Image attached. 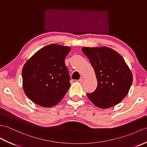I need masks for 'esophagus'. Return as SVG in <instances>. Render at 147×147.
Masks as SVG:
<instances>
[{"mask_svg":"<svg viewBox=\"0 0 147 147\" xmlns=\"http://www.w3.org/2000/svg\"><path fill=\"white\" fill-rule=\"evenodd\" d=\"M84 80H85V77H84V76H82V77L80 78V79L79 80V82H83Z\"/></svg>","mask_w":147,"mask_h":147,"instance_id":"34e87169","label":"esophagus"}]
</instances>
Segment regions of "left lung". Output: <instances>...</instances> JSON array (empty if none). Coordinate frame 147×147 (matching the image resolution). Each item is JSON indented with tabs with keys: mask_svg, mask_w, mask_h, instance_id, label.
<instances>
[{
	"mask_svg": "<svg viewBox=\"0 0 147 147\" xmlns=\"http://www.w3.org/2000/svg\"><path fill=\"white\" fill-rule=\"evenodd\" d=\"M94 69L97 87L87 93L96 107L107 109L121 102L127 95L133 82V74L123 57L107 47H83Z\"/></svg>",
	"mask_w": 147,
	"mask_h": 147,
	"instance_id": "1",
	"label": "left lung"
}]
</instances>
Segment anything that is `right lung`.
<instances>
[{"label":"right lung","instance_id":"right-lung-1","mask_svg":"<svg viewBox=\"0 0 147 147\" xmlns=\"http://www.w3.org/2000/svg\"><path fill=\"white\" fill-rule=\"evenodd\" d=\"M71 47L51 44L37 51L22 70L24 92L31 100L51 107L63 98L70 87V76L64 59Z\"/></svg>","mask_w":147,"mask_h":147}]
</instances>
